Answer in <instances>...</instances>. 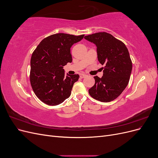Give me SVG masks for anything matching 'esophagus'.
<instances>
[{
	"label": "esophagus",
	"mask_w": 158,
	"mask_h": 158,
	"mask_svg": "<svg viewBox=\"0 0 158 158\" xmlns=\"http://www.w3.org/2000/svg\"><path fill=\"white\" fill-rule=\"evenodd\" d=\"M85 76H86V74H80V77L81 78H85Z\"/></svg>",
	"instance_id": "34e87169"
}]
</instances>
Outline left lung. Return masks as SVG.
Wrapping results in <instances>:
<instances>
[{"mask_svg": "<svg viewBox=\"0 0 158 158\" xmlns=\"http://www.w3.org/2000/svg\"><path fill=\"white\" fill-rule=\"evenodd\" d=\"M84 38L96 45L98 60L104 65L103 76H94L95 84L89 89V94L102 102H111L121 94L130 79L132 64L128 49L121 41L106 32Z\"/></svg>", "mask_w": 158, "mask_h": 158, "instance_id": "left-lung-1", "label": "left lung"}]
</instances>
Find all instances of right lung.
I'll list each match as a JSON object with an SVG mask.
<instances>
[{
    "label": "right lung",
    "mask_w": 158,
    "mask_h": 158,
    "mask_svg": "<svg viewBox=\"0 0 158 158\" xmlns=\"http://www.w3.org/2000/svg\"><path fill=\"white\" fill-rule=\"evenodd\" d=\"M56 33L45 37L33 52L30 65V83L36 96L49 106H57L70 97L79 75L64 74L63 66L73 59L70 47L83 39Z\"/></svg>",
    "instance_id": "right-lung-1"
}]
</instances>
